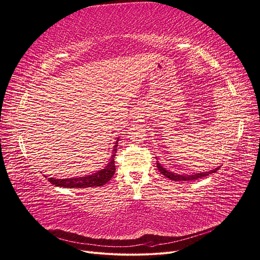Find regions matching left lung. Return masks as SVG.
<instances>
[{
	"mask_svg": "<svg viewBox=\"0 0 260 260\" xmlns=\"http://www.w3.org/2000/svg\"><path fill=\"white\" fill-rule=\"evenodd\" d=\"M156 167L158 168V170L160 171L161 175H164L166 178L170 179V180H174V181H195L197 179H200V178H204V177H207L209 175H212L214 174V172H216L220 167H217L213 170L211 171H207V172H201V174H195V175H176V174H172V172L166 170L165 168H162L161 165L159 164V162L157 161L156 162Z\"/></svg>",
	"mask_w": 260,
	"mask_h": 260,
	"instance_id": "8db88e82",
	"label": "left lung"
}]
</instances>
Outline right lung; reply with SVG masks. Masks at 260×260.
I'll return each mask as SVG.
<instances>
[{
    "mask_svg": "<svg viewBox=\"0 0 260 260\" xmlns=\"http://www.w3.org/2000/svg\"><path fill=\"white\" fill-rule=\"evenodd\" d=\"M118 141L119 140H117V142H115L110 161L108 162L107 166H106L104 169L100 170L99 172H95V174L91 176L80 177V178H71V179L48 178V181L55 186H61L65 188H85V187H96V186L105 185L114 175V171H115L114 156H115V153H117Z\"/></svg>",
    "mask_w": 260,
    "mask_h": 260,
    "instance_id": "1",
    "label": "right lung"
}]
</instances>
